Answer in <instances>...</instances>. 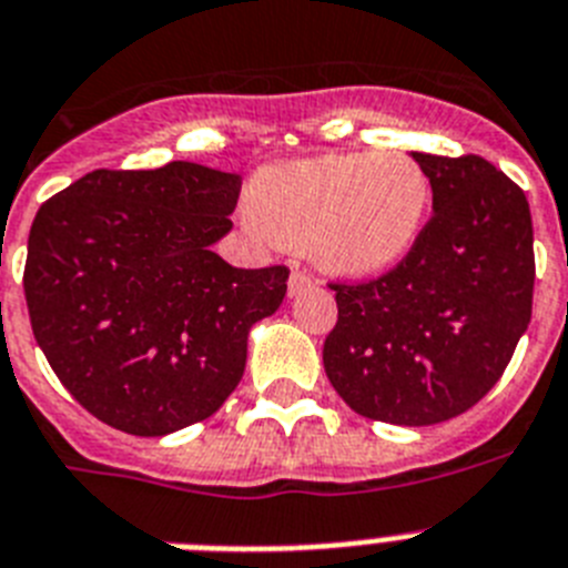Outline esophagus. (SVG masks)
Here are the masks:
<instances>
[{"label":"esophagus","mask_w":568,"mask_h":568,"mask_svg":"<svg viewBox=\"0 0 568 568\" xmlns=\"http://www.w3.org/2000/svg\"><path fill=\"white\" fill-rule=\"evenodd\" d=\"M312 285H314L312 274H308V271H303V268H294L292 276H288V294H292V297L308 292Z\"/></svg>","instance_id":"obj_1"}]
</instances>
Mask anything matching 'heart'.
Instances as JSON below:
<instances>
[{
    "label": "heart",
    "instance_id": "heart-1",
    "mask_svg": "<svg viewBox=\"0 0 568 568\" xmlns=\"http://www.w3.org/2000/svg\"><path fill=\"white\" fill-rule=\"evenodd\" d=\"M247 211L268 240L308 247L335 276H373L416 245L430 211V179L407 152H332L262 166Z\"/></svg>",
    "mask_w": 568,
    "mask_h": 568
}]
</instances>
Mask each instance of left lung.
I'll return each mask as SVG.
<instances>
[{
    "label": "left lung",
    "instance_id": "obj_1",
    "mask_svg": "<svg viewBox=\"0 0 568 568\" xmlns=\"http://www.w3.org/2000/svg\"><path fill=\"white\" fill-rule=\"evenodd\" d=\"M413 159L430 179V222L387 274L328 283L337 323L323 366L361 416L427 427L503 378L531 321L535 231L526 193L490 161Z\"/></svg>",
    "mask_w": 568,
    "mask_h": 568
}]
</instances>
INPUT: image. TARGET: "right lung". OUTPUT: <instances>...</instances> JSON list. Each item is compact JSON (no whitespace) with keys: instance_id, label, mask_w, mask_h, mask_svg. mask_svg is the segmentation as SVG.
Returning a JSON list of instances; mask_svg holds the SVG:
<instances>
[{"instance_id":"add662e5","label":"right lung","mask_w":568,"mask_h":568,"mask_svg":"<svg viewBox=\"0 0 568 568\" xmlns=\"http://www.w3.org/2000/svg\"><path fill=\"white\" fill-rule=\"evenodd\" d=\"M242 179L170 161L94 170L37 211L26 303L51 369L94 418L166 436L236 389L247 332L280 308L288 268H233L211 245L233 227Z\"/></svg>"}]
</instances>
